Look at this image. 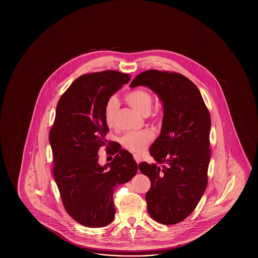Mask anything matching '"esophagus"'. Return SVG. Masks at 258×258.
<instances>
[{"label":"esophagus","mask_w":258,"mask_h":258,"mask_svg":"<svg viewBox=\"0 0 258 258\" xmlns=\"http://www.w3.org/2000/svg\"><path fill=\"white\" fill-rule=\"evenodd\" d=\"M134 159H135L137 164H139L141 162V156L138 155V154H134Z\"/></svg>","instance_id":"esophagus-1"}]
</instances>
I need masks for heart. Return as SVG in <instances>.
Returning a JSON list of instances; mask_svg holds the SVG:
<instances>
[{
	"label": "heart",
	"instance_id": "obj_1",
	"mask_svg": "<svg viewBox=\"0 0 258 258\" xmlns=\"http://www.w3.org/2000/svg\"><path fill=\"white\" fill-rule=\"evenodd\" d=\"M125 100L140 114L147 115L153 106V96L143 89L134 90L125 95ZM118 109V100L115 97L108 98L104 105V120L109 126L115 123V115ZM154 137V133L151 130H142L139 132H130L123 135L121 138V144L126 150L138 154L143 152Z\"/></svg>",
	"mask_w": 258,
	"mask_h": 258
}]
</instances>
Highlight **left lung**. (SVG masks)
<instances>
[{
    "mask_svg": "<svg viewBox=\"0 0 258 258\" xmlns=\"http://www.w3.org/2000/svg\"><path fill=\"white\" fill-rule=\"evenodd\" d=\"M148 87L163 103L160 135L150 148L156 163L141 162L151 180L145 199L149 215L162 224L184 221L197 208L208 184L211 118L194 82L182 74L150 70L131 88Z\"/></svg>",
    "mask_w": 258,
    "mask_h": 258,
    "instance_id": "1",
    "label": "left lung"
}]
</instances>
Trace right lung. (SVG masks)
<instances>
[{
	"mask_svg": "<svg viewBox=\"0 0 258 258\" xmlns=\"http://www.w3.org/2000/svg\"><path fill=\"white\" fill-rule=\"evenodd\" d=\"M131 80L127 74L104 71L83 74L61 95L56 108L49 142L53 175L62 205L74 221L102 227L114 220L115 188L132 180L138 169L131 153L117 144L108 148L113 160L101 166L98 150L112 141L104 120L108 98Z\"/></svg>",
	"mask_w": 258,
	"mask_h": 258,
	"instance_id": "right-lung-1",
	"label": "right lung"
}]
</instances>
